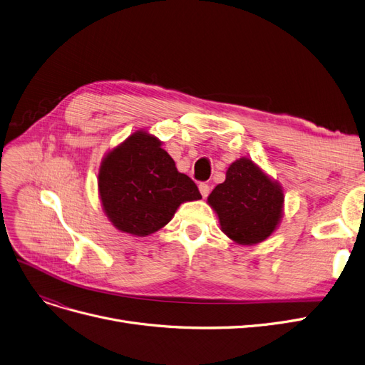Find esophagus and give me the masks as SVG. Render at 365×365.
Here are the masks:
<instances>
[{"instance_id": "34e87169", "label": "esophagus", "mask_w": 365, "mask_h": 365, "mask_svg": "<svg viewBox=\"0 0 365 365\" xmlns=\"http://www.w3.org/2000/svg\"><path fill=\"white\" fill-rule=\"evenodd\" d=\"M199 192H200L202 197L205 199V197L210 195V185L205 184V182H200V184H199Z\"/></svg>"}]
</instances>
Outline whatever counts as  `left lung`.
Masks as SVG:
<instances>
[{
  "instance_id": "8db88e82",
  "label": "left lung",
  "mask_w": 365,
  "mask_h": 365,
  "mask_svg": "<svg viewBox=\"0 0 365 365\" xmlns=\"http://www.w3.org/2000/svg\"><path fill=\"white\" fill-rule=\"evenodd\" d=\"M208 203L232 241L253 245L265 241L279 226L284 195L279 182L242 157L229 166L225 182L211 192Z\"/></svg>"
}]
</instances>
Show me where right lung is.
<instances>
[{"label": "right lung", "instance_id": "right-lung-1", "mask_svg": "<svg viewBox=\"0 0 365 365\" xmlns=\"http://www.w3.org/2000/svg\"><path fill=\"white\" fill-rule=\"evenodd\" d=\"M98 193L110 223L136 237L166 226L181 203L202 199L197 185L178 172L162 142L143 130L101 160Z\"/></svg>", "mask_w": 365, "mask_h": 365}]
</instances>
